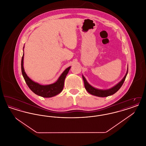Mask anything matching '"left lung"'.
<instances>
[{
    "mask_svg": "<svg viewBox=\"0 0 146 146\" xmlns=\"http://www.w3.org/2000/svg\"><path fill=\"white\" fill-rule=\"evenodd\" d=\"M127 73H128V65H127V69L126 74L124 77L122 79V80L120 82H119L117 84H116L115 86H114L113 87H112L109 89H106V90L98 89L93 87L87 82L86 79H85V78L84 77L83 75H82V77L83 79L85 88L89 94H90L92 95L98 96V97H107V96H111V95L114 94L115 92H117L120 89V88L121 87V86L123 85V84L125 81V78L127 74Z\"/></svg>",
    "mask_w": 146,
    "mask_h": 146,
    "instance_id": "1",
    "label": "left lung"
}]
</instances>
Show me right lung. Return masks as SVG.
I'll list each match as a JSON object with an SVG mask.
<instances>
[{
    "label": "right lung",
    "instance_id": "right-lung-1",
    "mask_svg": "<svg viewBox=\"0 0 146 146\" xmlns=\"http://www.w3.org/2000/svg\"><path fill=\"white\" fill-rule=\"evenodd\" d=\"M23 58L24 52L21 60V70L22 76L29 89L35 94L42 97L48 98L55 96L62 91L64 80L71 67L70 66L63 71L61 75L55 83L49 85H41L33 81L27 75L23 67Z\"/></svg>",
    "mask_w": 146,
    "mask_h": 146
}]
</instances>
